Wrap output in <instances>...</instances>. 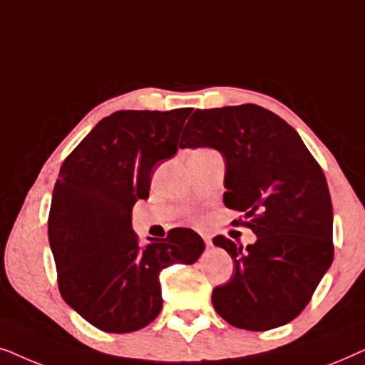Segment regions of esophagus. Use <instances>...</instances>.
<instances>
[{
  "label": "esophagus",
  "mask_w": 365,
  "mask_h": 365,
  "mask_svg": "<svg viewBox=\"0 0 365 365\" xmlns=\"http://www.w3.org/2000/svg\"><path fill=\"white\" fill-rule=\"evenodd\" d=\"M202 239H204V244H206L207 247L212 246V239H211V236H209V234H202Z\"/></svg>",
  "instance_id": "obj_1"
}]
</instances>
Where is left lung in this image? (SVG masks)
<instances>
[{"label":"left lung","mask_w":365,"mask_h":365,"mask_svg":"<svg viewBox=\"0 0 365 365\" xmlns=\"http://www.w3.org/2000/svg\"><path fill=\"white\" fill-rule=\"evenodd\" d=\"M214 148L226 163L224 204L257 241L244 249L212 239L234 261L232 279L212 291L224 321L269 331L304 311L334 259L332 202L321 166L296 129L257 104L196 109L179 148Z\"/></svg>","instance_id":"1"}]
</instances>
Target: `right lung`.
<instances>
[{
  "mask_svg": "<svg viewBox=\"0 0 365 365\" xmlns=\"http://www.w3.org/2000/svg\"><path fill=\"white\" fill-rule=\"evenodd\" d=\"M189 114V108L113 113L59 169L48 217L58 287L68 306L104 332L153 322L163 307V269L194 264L204 251L192 229L174 227L141 247L131 227L133 206L149 196L156 164L176 154Z\"/></svg>",
  "mask_w": 365,
  "mask_h": 365,
  "instance_id": "1",
  "label": "right lung"
}]
</instances>
